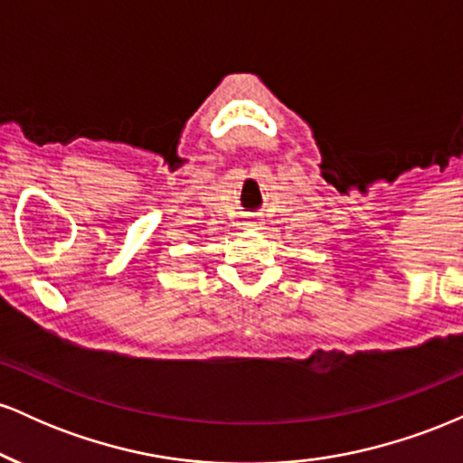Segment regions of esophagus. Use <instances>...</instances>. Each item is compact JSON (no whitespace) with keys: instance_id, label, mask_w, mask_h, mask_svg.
I'll return each mask as SVG.
<instances>
[{"instance_id":"1","label":"esophagus","mask_w":463,"mask_h":463,"mask_svg":"<svg viewBox=\"0 0 463 463\" xmlns=\"http://www.w3.org/2000/svg\"><path fill=\"white\" fill-rule=\"evenodd\" d=\"M248 226H259V222L254 220V222H248Z\"/></svg>"}]
</instances>
